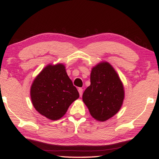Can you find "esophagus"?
I'll return each mask as SVG.
<instances>
[{
  "instance_id": "obj_1",
  "label": "esophagus",
  "mask_w": 159,
  "mask_h": 159,
  "mask_svg": "<svg viewBox=\"0 0 159 159\" xmlns=\"http://www.w3.org/2000/svg\"><path fill=\"white\" fill-rule=\"evenodd\" d=\"M78 91H79V93H80V97H82V93H83V90H82V88H78Z\"/></svg>"
}]
</instances>
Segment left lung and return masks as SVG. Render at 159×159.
I'll return each instance as SVG.
<instances>
[{"label":"left lung","mask_w":159,"mask_h":159,"mask_svg":"<svg viewBox=\"0 0 159 159\" xmlns=\"http://www.w3.org/2000/svg\"><path fill=\"white\" fill-rule=\"evenodd\" d=\"M124 98L122 82L111 65L102 62L93 67L90 85L82 95L91 116L100 121L108 120L120 109Z\"/></svg>","instance_id":"left-lung-1"}]
</instances>
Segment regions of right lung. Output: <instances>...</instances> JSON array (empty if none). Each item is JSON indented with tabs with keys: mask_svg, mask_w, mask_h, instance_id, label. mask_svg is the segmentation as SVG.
<instances>
[{
	"mask_svg": "<svg viewBox=\"0 0 159 159\" xmlns=\"http://www.w3.org/2000/svg\"><path fill=\"white\" fill-rule=\"evenodd\" d=\"M32 103L43 116L58 120L80 97L64 65H48L34 79L30 90Z\"/></svg>",
	"mask_w": 159,
	"mask_h": 159,
	"instance_id": "add662e5",
	"label": "right lung"
}]
</instances>
